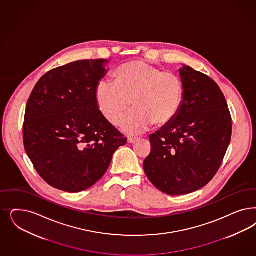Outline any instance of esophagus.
Returning a JSON list of instances; mask_svg holds the SVG:
<instances>
[{
  "label": "esophagus",
  "mask_w": 256,
  "mask_h": 256,
  "mask_svg": "<svg viewBox=\"0 0 256 256\" xmlns=\"http://www.w3.org/2000/svg\"><path fill=\"white\" fill-rule=\"evenodd\" d=\"M136 140H138V138H128V142L131 143V144L136 143Z\"/></svg>",
  "instance_id": "esophagus-1"
}]
</instances>
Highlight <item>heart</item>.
Returning <instances> with one entry per match:
<instances>
[{"label": "heart", "instance_id": "b5f03b06", "mask_svg": "<svg viewBox=\"0 0 256 256\" xmlns=\"http://www.w3.org/2000/svg\"><path fill=\"white\" fill-rule=\"evenodd\" d=\"M115 77L116 84L100 81L96 100L100 114L113 125L120 124L132 102L134 110L120 124L124 132L140 134L150 124L165 126L179 113L184 98L180 76L136 60L120 66Z\"/></svg>", "mask_w": 256, "mask_h": 256}]
</instances>
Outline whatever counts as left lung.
Wrapping results in <instances>:
<instances>
[{"label":"left lung","instance_id":"left-lung-1","mask_svg":"<svg viewBox=\"0 0 256 256\" xmlns=\"http://www.w3.org/2000/svg\"><path fill=\"white\" fill-rule=\"evenodd\" d=\"M184 98L170 124L150 136L152 150L143 162L150 182L172 196L206 186L222 163L231 141L232 118L218 84L184 66Z\"/></svg>","mask_w":256,"mask_h":256}]
</instances>
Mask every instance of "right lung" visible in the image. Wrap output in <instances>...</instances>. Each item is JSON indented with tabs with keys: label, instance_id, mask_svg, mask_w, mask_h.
I'll return each mask as SVG.
<instances>
[{
	"label": "right lung",
	"instance_id": "obj_1",
	"mask_svg": "<svg viewBox=\"0 0 256 256\" xmlns=\"http://www.w3.org/2000/svg\"><path fill=\"white\" fill-rule=\"evenodd\" d=\"M108 60H81L43 75L28 99L25 152L50 186L88 190L106 172L127 138L100 114L96 88Z\"/></svg>",
	"mask_w": 256,
	"mask_h": 256
}]
</instances>
